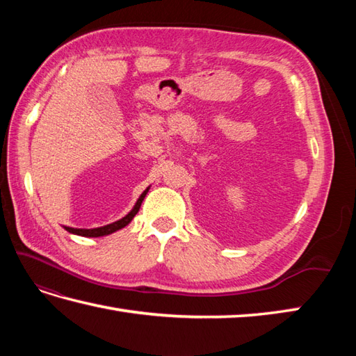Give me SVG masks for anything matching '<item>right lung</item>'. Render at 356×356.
<instances>
[{
	"mask_svg": "<svg viewBox=\"0 0 356 356\" xmlns=\"http://www.w3.org/2000/svg\"><path fill=\"white\" fill-rule=\"evenodd\" d=\"M148 193V188L145 191H143L140 194V197L138 199V202H136V205L133 207V209L128 213L125 217L120 218V220L118 222H113L110 225H105V226H101V228H92V229H86V228H70V226H64L65 231H69L70 234H74V236H81V237H102V236H108V234H113L116 232L119 229L125 228V226L130 223L133 220V217L138 214V211L142 205L143 199H145V195Z\"/></svg>",
	"mask_w": 356,
	"mask_h": 356,
	"instance_id": "add662e5",
	"label": "right lung"
}]
</instances>
